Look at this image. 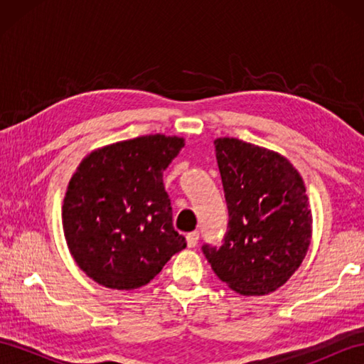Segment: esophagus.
Instances as JSON below:
<instances>
[{"mask_svg":"<svg viewBox=\"0 0 364 364\" xmlns=\"http://www.w3.org/2000/svg\"><path fill=\"white\" fill-rule=\"evenodd\" d=\"M198 237H200V235H198V231H191V233H188V236H186V241H188V247H196L197 245V242H198Z\"/></svg>","mask_w":364,"mask_h":364,"instance_id":"obj_1","label":"esophagus"}]
</instances>
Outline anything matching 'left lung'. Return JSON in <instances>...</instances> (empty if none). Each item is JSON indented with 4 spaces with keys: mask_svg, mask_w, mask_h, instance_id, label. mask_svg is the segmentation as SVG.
Returning a JSON list of instances; mask_svg holds the SVG:
<instances>
[{
    "mask_svg": "<svg viewBox=\"0 0 364 364\" xmlns=\"http://www.w3.org/2000/svg\"><path fill=\"white\" fill-rule=\"evenodd\" d=\"M214 145L228 227L219 247L202 245L203 255L233 291L266 296L288 282L310 247L304 180L288 159L270 150L228 137Z\"/></svg>",
    "mask_w": 364,
    "mask_h": 364,
    "instance_id": "8db88e82",
    "label": "left lung"
}]
</instances>
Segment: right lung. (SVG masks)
<instances>
[{
  "instance_id": "obj_1",
  "label": "right lung",
  "mask_w": 364,
  "mask_h": 364,
  "mask_svg": "<svg viewBox=\"0 0 364 364\" xmlns=\"http://www.w3.org/2000/svg\"><path fill=\"white\" fill-rule=\"evenodd\" d=\"M183 146L175 136H142L90 153L76 168L64 198V233L75 261L98 284L141 288L186 247L162 183Z\"/></svg>"
}]
</instances>
